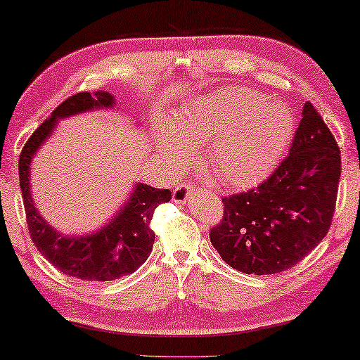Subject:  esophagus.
I'll use <instances>...</instances> for the list:
<instances>
[{
	"mask_svg": "<svg viewBox=\"0 0 360 360\" xmlns=\"http://www.w3.org/2000/svg\"><path fill=\"white\" fill-rule=\"evenodd\" d=\"M191 188H193V184L176 186L174 190V194H172V201L176 204H185L186 199L190 198V194H191Z\"/></svg>",
	"mask_w": 360,
	"mask_h": 360,
	"instance_id": "obj_1",
	"label": "esophagus"
}]
</instances>
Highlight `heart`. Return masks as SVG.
<instances>
[{
    "label": "heart",
    "mask_w": 360,
    "mask_h": 360,
    "mask_svg": "<svg viewBox=\"0 0 360 360\" xmlns=\"http://www.w3.org/2000/svg\"><path fill=\"white\" fill-rule=\"evenodd\" d=\"M295 131V116L284 103L266 102L245 87H228L191 100L153 129L159 156L179 166L204 145L202 158L220 184L247 188L281 161Z\"/></svg>",
    "instance_id": "heart-1"
}]
</instances>
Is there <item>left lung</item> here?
Returning a JSON list of instances; mask_svg holds the SVG:
<instances>
[{"instance_id": "left-lung-1", "label": "left lung", "mask_w": 360, "mask_h": 360, "mask_svg": "<svg viewBox=\"0 0 360 360\" xmlns=\"http://www.w3.org/2000/svg\"><path fill=\"white\" fill-rule=\"evenodd\" d=\"M341 175L340 148L309 102L290 153L250 191L223 198V219L210 243L229 266L245 274H276L295 266L332 225Z\"/></svg>"}]
</instances>
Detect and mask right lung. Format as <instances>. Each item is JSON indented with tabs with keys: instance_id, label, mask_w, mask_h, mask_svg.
Instances as JSON below:
<instances>
[{
	"instance_id": "1",
	"label": "right lung",
	"mask_w": 360,
	"mask_h": 360,
	"mask_svg": "<svg viewBox=\"0 0 360 360\" xmlns=\"http://www.w3.org/2000/svg\"><path fill=\"white\" fill-rule=\"evenodd\" d=\"M113 105L115 97L103 91L68 97L32 134L19 158V179L30 238L41 255L60 273L82 281H115L135 273L150 257L155 244V233L150 228L153 212L172 198L169 190L137 184L113 220L100 226L98 231L84 236H63L39 215L30 191L33 156L49 139L58 120L97 108H113Z\"/></svg>"
}]
</instances>
